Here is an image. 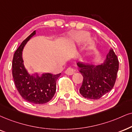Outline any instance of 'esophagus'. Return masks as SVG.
Here are the masks:
<instances>
[{
	"instance_id": "obj_1",
	"label": "esophagus",
	"mask_w": 132,
	"mask_h": 132,
	"mask_svg": "<svg viewBox=\"0 0 132 132\" xmlns=\"http://www.w3.org/2000/svg\"><path fill=\"white\" fill-rule=\"evenodd\" d=\"M75 69H73V68L70 67V68H68V69L66 70L65 71V74L68 75H71L75 73Z\"/></svg>"
}]
</instances>
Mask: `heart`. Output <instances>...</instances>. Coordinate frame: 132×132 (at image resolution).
Segmentation results:
<instances>
[{"label": "heart", "mask_w": 132, "mask_h": 132, "mask_svg": "<svg viewBox=\"0 0 132 132\" xmlns=\"http://www.w3.org/2000/svg\"><path fill=\"white\" fill-rule=\"evenodd\" d=\"M89 36V34L88 32H84V31H80V32H78L75 34V35L73 36V40H75V42L77 43H82L85 41V40L88 38V37ZM87 44L89 45V46H90L93 44V41L91 39H89L87 41Z\"/></svg>", "instance_id": "obj_1"}]
</instances>
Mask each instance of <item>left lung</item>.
Segmentation results:
<instances>
[{"mask_svg": "<svg viewBox=\"0 0 132 132\" xmlns=\"http://www.w3.org/2000/svg\"><path fill=\"white\" fill-rule=\"evenodd\" d=\"M76 65L83 76L79 93L84 98L97 100L113 89L119 69V61L113 49L100 65L78 62Z\"/></svg>", "mask_w": 132, "mask_h": 132, "instance_id": "1", "label": "left lung"}]
</instances>
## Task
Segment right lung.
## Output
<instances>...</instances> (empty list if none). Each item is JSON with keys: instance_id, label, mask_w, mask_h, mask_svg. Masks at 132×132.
Returning <instances> with one entry per match:
<instances>
[{"instance_id": "add662e5", "label": "right lung", "mask_w": 132, "mask_h": 132, "mask_svg": "<svg viewBox=\"0 0 132 132\" xmlns=\"http://www.w3.org/2000/svg\"><path fill=\"white\" fill-rule=\"evenodd\" d=\"M36 34L34 31L21 43L14 54L12 62V74L18 91L24 100L35 104H44L50 102L56 93V81L61 73H49L40 75L30 74L26 69L22 59V51L27 42Z\"/></svg>"}]
</instances>
